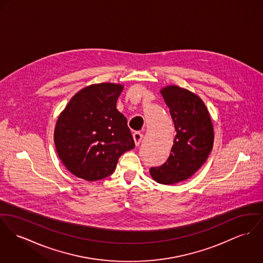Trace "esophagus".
Segmentation results:
<instances>
[{
    "instance_id": "34e87169",
    "label": "esophagus",
    "mask_w": 263,
    "mask_h": 263,
    "mask_svg": "<svg viewBox=\"0 0 263 263\" xmlns=\"http://www.w3.org/2000/svg\"><path fill=\"white\" fill-rule=\"evenodd\" d=\"M142 138H143V134L140 133V132H135V133L133 134V139H134V141H135L136 146H138V145L140 144Z\"/></svg>"
}]
</instances>
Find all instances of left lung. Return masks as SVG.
Returning a JSON list of instances; mask_svg holds the SVG:
<instances>
[{
    "mask_svg": "<svg viewBox=\"0 0 263 263\" xmlns=\"http://www.w3.org/2000/svg\"><path fill=\"white\" fill-rule=\"evenodd\" d=\"M160 92L176 135L167 161L151 167L150 174L155 181L170 185L187 180L199 170L212 150L214 132L210 114L199 96L175 85Z\"/></svg>",
    "mask_w": 263,
    "mask_h": 263,
    "instance_id": "obj_1",
    "label": "left lung"
}]
</instances>
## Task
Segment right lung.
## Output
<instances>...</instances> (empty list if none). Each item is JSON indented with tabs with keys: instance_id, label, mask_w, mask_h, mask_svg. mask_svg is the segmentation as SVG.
<instances>
[{
	"instance_id": "add662e5",
	"label": "right lung",
	"mask_w": 263,
	"mask_h": 263,
	"mask_svg": "<svg viewBox=\"0 0 263 263\" xmlns=\"http://www.w3.org/2000/svg\"><path fill=\"white\" fill-rule=\"evenodd\" d=\"M123 86L94 84L76 93L56 123L58 156L75 176L96 181L111 175L122 154L135 147L127 119L116 108Z\"/></svg>"
}]
</instances>
